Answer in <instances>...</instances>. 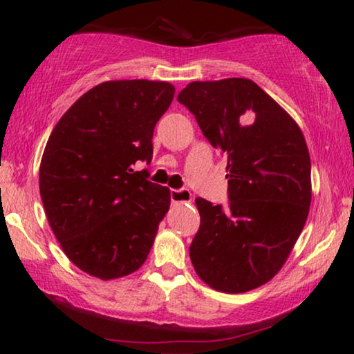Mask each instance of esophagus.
<instances>
[{
  "label": "esophagus",
  "instance_id": "1",
  "mask_svg": "<svg viewBox=\"0 0 354 354\" xmlns=\"http://www.w3.org/2000/svg\"><path fill=\"white\" fill-rule=\"evenodd\" d=\"M171 201L172 203H190L192 193L188 188H171Z\"/></svg>",
  "mask_w": 354,
  "mask_h": 354
}]
</instances>
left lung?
Wrapping results in <instances>:
<instances>
[{"instance_id": "left-lung-1", "label": "left lung", "mask_w": 354, "mask_h": 354, "mask_svg": "<svg viewBox=\"0 0 354 354\" xmlns=\"http://www.w3.org/2000/svg\"><path fill=\"white\" fill-rule=\"evenodd\" d=\"M177 101L227 158L229 203L196 198L190 259L203 282L243 293L274 277L311 205V159L297 122L248 79L192 82Z\"/></svg>"}]
</instances>
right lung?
Returning <instances> with one entry per match:
<instances>
[{"label": "right lung", "mask_w": 354, "mask_h": 354, "mask_svg": "<svg viewBox=\"0 0 354 354\" xmlns=\"http://www.w3.org/2000/svg\"><path fill=\"white\" fill-rule=\"evenodd\" d=\"M174 91L167 82H104L82 95L48 138L43 207L62 251L86 274L124 277L151 250L171 192L135 164L151 162L154 125Z\"/></svg>", "instance_id": "1"}]
</instances>
